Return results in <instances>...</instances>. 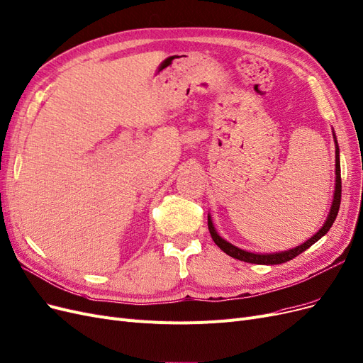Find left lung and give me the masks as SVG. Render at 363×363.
I'll use <instances>...</instances> for the list:
<instances>
[{
    "label": "left lung",
    "instance_id": "obj_1",
    "mask_svg": "<svg viewBox=\"0 0 363 363\" xmlns=\"http://www.w3.org/2000/svg\"><path fill=\"white\" fill-rule=\"evenodd\" d=\"M334 143H335V191H334V200H333V204H330V211H329V215L325 220L323 227L313 235V238H310L307 242H304L303 245H299L296 247H292L289 250H281V252H274V254H254V252H247V250H243L238 246H234L231 243H228L227 240H224L220 235L216 233L213 224H212V219H211V215H208V227H209V231H211V235L213 242L216 243V246L224 250L227 255L235 258V259H240V261H245V262H250V264H262V265H276V264H283L286 261H291L292 258L298 257L299 254H303V252L306 249H308L311 245L316 243L319 239H322L323 235L329 231V228L333 227L334 220L338 215V211H340V203H341V169H340V148H338V143H337V136L334 133Z\"/></svg>",
    "mask_w": 363,
    "mask_h": 363
}]
</instances>
